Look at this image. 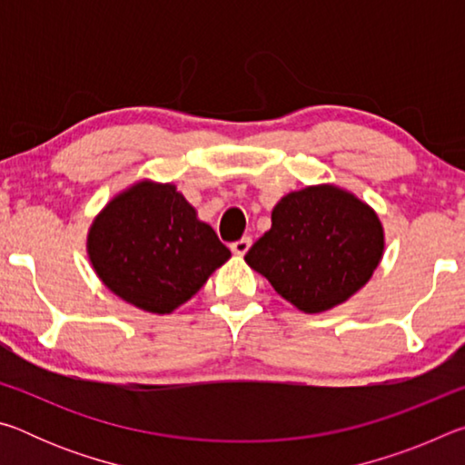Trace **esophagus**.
Instances as JSON below:
<instances>
[{"label": "esophagus", "instance_id": "obj_1", "mask_svg": "<svg viewBox=\"0 0 465 465\" xmlns=\"http://www.w3.org/2000/svg\"><path fill=\"white\" fill-rule=\"evenodd\" d=\"M250 246H252V238H242V240H238V242H233L230 248H232L233 254L243 256V254H246V252L250 250Z\"/></svg>", "mask_w": 465, "mask_h": 465}]
</instances>
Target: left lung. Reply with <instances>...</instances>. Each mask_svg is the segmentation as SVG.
Here are the masks:
<instances>
[{"label":"left lung","instance_id":"8db88e82","mask_svg":"<svg viewBox=\"0 0 465 465\" xmlns=\"http://www.w3.org/2000/svg\"><path fill=\"white\" fill-rule=\"evenodd\" d=\"M271 222L243 261L299 312L322 313L344 303L367 285L383 258L380 215L336 184L285 194Z\"/></svg>","mask_w":465,"mask_h":465}]
</instances>
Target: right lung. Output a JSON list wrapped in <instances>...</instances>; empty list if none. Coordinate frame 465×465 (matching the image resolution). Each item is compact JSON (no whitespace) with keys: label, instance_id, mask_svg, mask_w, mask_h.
Masks as SVG:
<instances>
[{"label":"right lung","instance_id":"right-lung-1","mask_svg":"<svg viewBox=\"0 0 465 465\" xmlns=\"http://www.w3.org/2000/svg\"><path fill=\"white\" fill-rule=\"evenodd\" d=\"M85 250L116 297L157 316L186 303L232 256L176 184L147 178L104 204Z\"/></svg>","mask_w":465,"mask_h":465}]
</instances>
